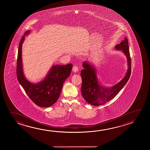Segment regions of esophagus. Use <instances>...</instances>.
Wrapping results in <instances>:
<instances>
[{
	"label": "esophagus",
	"mask_w": 150,
	"mask_h": 150,
	"mask_svg": "<svg viewBox=\"0 0 150 150\" xmlns=\"http://www.w3.org/2000/svg\"><path fill=\"white\" fill-rule=\"evenodd\" d=\"M79 67H77V66H74L73 67V71L74 72H77V71H79Z\"/></svg>",
	"instance_id": "1"
}]
</instances>
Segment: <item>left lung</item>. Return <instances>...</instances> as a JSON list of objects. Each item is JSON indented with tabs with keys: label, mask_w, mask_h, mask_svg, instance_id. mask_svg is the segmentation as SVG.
Returning a JSON list of instances; mask_svg holds the SVG:
<instances>
[{
	"label": "left lung",
	"mask_w": 150,
	"mask_h": 150,
	"mask_svg": "<svg viewBox=\"0 0 150 150\" xmlns=\"http://www.w3.org/2000/svg\"><path fill=\"white\" fill-rule=\"evenodd\" d=\"M115 49L121 50L126 55L128 69L125 77L120 82L111 87L106 88L101 86L98 81L95 67L87 61L83 63L84 69L81 72L82 79L81 94L85 100L91 105L100 106L113 99L125 86L130 78L131 63L127 38L125 37L120 44L115 45Z\"/></svg>",
	"instance_id": "left-lung-1"
}]
</instances>
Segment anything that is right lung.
Here are the masks:
<instances>
[{"label": "right lung", "mask_w": 150, "mask_h": 150, "mask_svg": "<svg viewBox=\"0 0 150 150\" xmlns=\"http://www.w3.org/2000/svg\"><path fill=\"white\" fill-rule=\"evenodd\" d=\"M29 33L30 30L25 32L19 43L17 62L18 80L35 104L41 107H47L58 100L64 81L71 73L72 64L53 66L47 77L39 83H33L28 81L23 73L21 50L25 36Z\"/></svg>", "instance_id": "1"}]
</instances>
